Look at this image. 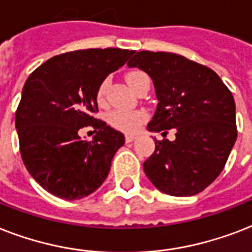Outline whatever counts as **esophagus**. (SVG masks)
Returning <instances> with one entry per match:
<instances>
[{"mask_svg":"<svg viewBox=\"0 0 252 252\" xmlns=\"http://www.w3.org/2000/svg\"><path fill=\"white\" fill-rule=\"evenodd\" d=\"M125 139H126V142H127V143H130V142H132V140L136 139V135H128V134H127Z\"/></svg>","mask_w":252,"mask_h":252,"instance_id":"34e87169","label":"esophagus"}]
</instances>
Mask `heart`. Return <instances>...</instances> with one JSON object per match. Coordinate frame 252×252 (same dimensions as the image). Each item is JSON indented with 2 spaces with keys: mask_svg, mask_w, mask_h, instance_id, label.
<instances>
[{
  "mask_svg": "<svg viewBox=\"0 0 252 252\" xmlns=\"http://www.w3.org/2000/svg\"><path fill=\"white\" fill-rule=\"evenodd\" d=\"M146 80H150L147 73L142 71H132L127 75V81L130 87L136 91V88L139 87L140 83H143ZM109 87V79H104L99 83L97 91H95V99L97 104L104 105L106 101V92ZM147 121V113L143 110H121L116 109L108 113L106 116V122L110 127L116 128L118 131L127 132V134H135L140 130L143 124Z\"/></svg>",
  "mask_w": 252,
  "mask_h": 252,
  "instance_id": "b5f03b06",
  "label": "heart"
}]
</instances>
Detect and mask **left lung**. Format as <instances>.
Listing matches in <instances>:
<instances>
[{"mask_svg":"<svg viewBox=\"0 0 252 252\" xmlns=\"http://www.w3.org/2000/svg\"><path fill=\"white\" fill-rule=\"evenodd\" d=\"M127 65L147 72L159 99L150 131L173 142L155 139V151L143 163L144 173L159 190L193 196L222 172L237 140L235 102L229 88L210 68L169 52H135Z\"/></svg>","mask_w":252,"mask_h":252,"instance_id":"1","label":"left lung"}]
</instances>
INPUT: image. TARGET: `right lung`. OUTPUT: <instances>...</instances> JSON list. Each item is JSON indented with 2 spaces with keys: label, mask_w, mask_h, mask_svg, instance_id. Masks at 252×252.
Returning a JSON list of instances; mask_svg holds the SVG:
<instances>
[{
  "label": "right lung",
  "mask_w": 252,
  "mask_h": 252,
  "mask_svg": "<svg viewBox=\"0 0 252 252\" xmlns=\"http://www.w3.org/2000/svg\"><path fill=\"white\" fill-rule=\"evenodd\" d=\"M132 54L121 48L65 52L39 65L26 80L15 112L19 151L31 176L54 196L80 200L108 177L125 136L94 118L95 91ZM87 126L96 131L92 141L78 136Z\"/></svg>",
  "instance_id": "right-lung-1"
}]
</instances>
